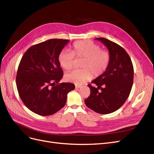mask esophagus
Segmentation results:
<instances>
[{
    "mask_svg": "<svg viewBox=\"0 0 154 154\" xmlns=\"http://www.w3.org/2000/svg\"><path fill=\"white\" fill-rule=\"evenodd\" d=\"M75 87H76V88H81L82 87V85H76Z\"/></svg>",
    "mask_w": 154,
    "mask_h": 154,
    "instance_id": "1",
    "label": "esophagus"
}]
</instances>
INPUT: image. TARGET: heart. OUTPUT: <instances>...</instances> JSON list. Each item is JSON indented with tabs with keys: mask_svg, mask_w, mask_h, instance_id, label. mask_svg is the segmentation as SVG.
I'll return each instance as SVG.
<instances>
[{
	"mask_svg": "<svg viewBox=\"0 0 154 154\" xmlns=\"http://www.w3.org/2000/svg\"><path fill=\"white\" fill-rule=\"evenodd\" d=\"M74 56L83 58L81 63L83 69L66 74V79L76 85H82L89 80L92 74L95 77L101 76L108 68L110 61L109 51L101 49L99 45L88 40L75 42L72 45V53L66 50L60 53L58 62L62 68L66 71L72 69Z\"/></svg>",
	"mask_w": 154,
	"mask_h": 154,
	"instance_id": "b5f03b06",
	"label": "heart"
}]
</instances>
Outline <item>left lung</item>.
Wrapping results in <instances>:
<instances>
[{
  "mask_svg": "<svg viewBox=\"0 0 154 154\" xmlns=\"http://www.w3.org/2000/svg\"><path fill=\"white\" fill-rule=\"evenodd\" d=\"M95 40L108 49L110 61L104 73L92 81L96 87L88 85L91 94L85 103L96 112L106 114L119 109L127 100L133 85L134 67L129 55L122 47L104 38Z\"/></svg>",
  "mask_w": 154,
  "mask_h": 154,
  "instance_id": "obj_1",
  "label": "left lung"
}]
</instances>
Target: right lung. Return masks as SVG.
<instances>
[{"instance_id": "1", "label": "right lung", "mask_w": 154, "mask_h": 154, "mask_svg": "<svg viewBox=\"0 0 154 154\" xmlns=\"http://www.w3.org/2000/svg\"><path fill=\"white\" fill-rule=\"evenodd\" d=\"M69 40L51 39L31 46L23 55L17 73V87L24 104L34 113L49 116L66 105L71 83H58L63 73L58 55Z\"/></svg>"}]
</instances>
